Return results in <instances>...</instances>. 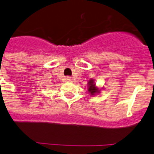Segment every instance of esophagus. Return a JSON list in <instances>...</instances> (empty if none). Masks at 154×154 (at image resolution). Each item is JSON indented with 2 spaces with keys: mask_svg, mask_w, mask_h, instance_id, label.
<instances>
[{
  "mask_svg": "<svg viewBox=\"0 0 154 154\" xmlns=\"http://www.w3.org/2000/svg\"><path fill=\"white\" fill-rule=\"evenodd\" d=\"M66 81H72V77H69V76H67V77H66Z\"/></svg>",
  "mask_w": 154,
  "mask_h": 154,
  "instance_id": "esophagus-1",
  "label": "esophagus"
}]
</instances>
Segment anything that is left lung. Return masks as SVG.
<instances>
[{"label":"left lung","mask_w":154,"mask_h":154,"mask_svg":"<svg viewBox=\"0 0 154 154\" xmlns=\"http://www.w3.org/2000/svg\"><path fill=\"white\" fill-rule=\"evenodd\" d=\"M88 85H89V87H88V91L90 92L91 94H94L97 92V88L95 87V85L93 83V81L92 80H90V81L88 82Z\"/></svg>","instance_id":"8db88e82"}]
</instances>
